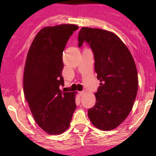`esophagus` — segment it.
Segmentation results:
<instances>
[{
    "label": "esophagus",
    "instance_id": "34e87169",
    "mask_svg": "<svg viewBox=\"0 0 156 156\" xmlns=\"http://www.w3.org/2000/svg\"><path fill=\"white\" fill-rule=\"evenodd\" d=\"M84 94H85V91H84V90H83V91H81V92H79V94H80V96H83V95H84Z\"/></svg>",
    "mask_w": 156,
    "mask_h": 156
}]
</instances>
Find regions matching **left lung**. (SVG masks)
<instances>
[{
	"label": "left lung",
	"instance_id": "1",
	"mask_svg": "<svg viewBox=\"0 0 156 156\" xmlns=\"http://www.w3.org/2000/svg\"><path fill=\"white\" fill-rule=\"evenodd\" d=\"M86 42L94 53V69L100 80L96 104L87 111L93 125L103 130L115 128L133 107L138 75L131 53L117 35L106 30L83 27L78 48Z\"/></svg>",
	"mask_w": 156,
	"mask_h": 156
}]
</instances>
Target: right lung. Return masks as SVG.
Listing matches in <instances>:
<instances>
[{"label":"right lung","mask_w":156,"mask_h":156,"mask_svg":"<svg viewBox=\"0 0 156 156\" xmlns=\"http://www.w3.org/2000/svg\"><path fill=\"white\" fill-rule=\"evenodd\" d=\"M78 29L75 25L44 28L28 52L23 75L25 97L36 123L49 134L66 130L76 109L75 93L62 92L59 87L64 85L62 52Z\"/></svg>","instance_id":"right-lung-1"}]
</instances>
